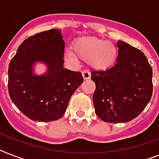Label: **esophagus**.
<instances>
[{"mask_svg": "<svg viewBox=\"0 0 159 159\" xmlns=\"http://www.w3.org/2000/svg\"><path fill=\"white\" fill-rule=\"evenodd\" d=\"M82 75L84 80H89V79L91 78V74H90V72L88 71V70H84L82 72Z\"/></svg>", "mask_w": 159, "mask_h": 159, "instance_id": "esophagus-1", "label": "esophagus"}]
</instances>
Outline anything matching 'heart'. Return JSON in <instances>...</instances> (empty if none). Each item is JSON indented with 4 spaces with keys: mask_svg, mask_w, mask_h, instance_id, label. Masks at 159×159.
<instances>
[{
    "mask_svg": "<svg viewBox=\"0 0 159 159\" xmlns=\"http://www.w3.org/2000/svg\"><path fill=\"white\" fill-rule=\"evenodd\" d=\"M72 53H66V58L74 61L79 57L91 68L97 70H108L115 65L118 57V48L113 42L96 36H84L77 39L72 45Z\"/></svg>",
    "mask_w": 159,
    "mask_h": 159,
    "instance_id": "heart-1",
    "label": "heart"
}]
</instances>
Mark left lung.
Returning a JSON list of instances; mask_svg holds the SVG:
<instances>
[{
  "label": "left lung",
  "instance_id": "left-lung-1",
  "mask_svg": "<svg viewBox=\"0 0 159 159\" xmlns=\"http://www.w3.org/2000/svg\"><path fill=\"white\" fill-rule=\"evenodd\" d=\"M116 64L108 70L92 72L96 89L93 97L96 115L107 123H126L137 117L153 93L151 66L138 48L117 42Z\"/></svg>",
  "mask_w": 159,
  "mask_h": 159
}]
</instances>
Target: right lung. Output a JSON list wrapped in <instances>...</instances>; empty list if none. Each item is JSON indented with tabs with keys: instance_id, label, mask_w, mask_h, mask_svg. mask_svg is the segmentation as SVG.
<instances>
[{
	"instance_id": "1",
	"label": "right lung",
	"mask_w": 159,
	"mask_h": 159,
	"mask_svg": "<svg viewBox=\"0 0 159 159\" xmlns=\"http://www.w3.org/2000/svg\"><path fill=\"white\" fill-rule=\"evenodd\" d=\"M64 48L60 30L51 29L26 39L10 61V99L33 121L50 122L62 117L72 94L84 82L80 72L64 68ZM38 62L47 66L44 74L34 71Z\"/></svg>"
}]
</instances>
